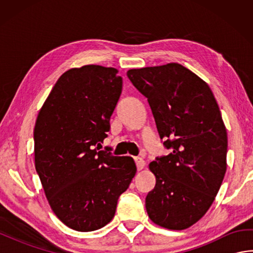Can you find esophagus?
Here are the masks:
<instances>
[{"mask_svg":"<svg viewBox=\"0 0 253 253\" xmlns=\"http://www.w3.org/2000/svg\"><path fill=\"white\" fill-rule=\"evenodd\" d=\"M135 162H136V166L138 170L143 169L144 166H146V161L141 158H135Z\"/></svg>","mask_w":253,"mask_h":253,"instance_id":"1","label":"esophagus"}]
</instances>
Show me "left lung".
<instances>
[{"label": "left lung", "instance_id": "left-lung-1", "mask_svg": "<svg viewBox=\"0 0 253 253\" xmlns=\"http://www.w3.org/2000/svg\"><path fill=\"white\" fill-rule=\"evenodd\" d=\"M127 76L148 99L165 147L173 149L149 164L157 184L146 198L148 215L161 227L186 229L208 212L226 173L221 111L209 84L180 64L129 69Z\"/></svg>", "mask_w": 253, "mask_h": 253}]
</instances>
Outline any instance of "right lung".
I'll list each match as a JSON object with an SVG mask.
<instances>
[{"mask_svg":"<svg viewBox=\"0 0 253 253\" xmlns=\"http://www.w3.org/2000/svg\"><path fill=\"white\" fill-rule=\"evenodd\" d=\"M113 67L84 65L58 78L35 125V166L52 211L78 232L109 224L137 168L130 157L98 151L122 92ZM100 144V143H99Z\"/></svg>","mask_w":253,"mask_h":253,"instance_id":"1","label":"right lung"}]
</instances>
